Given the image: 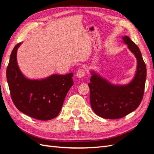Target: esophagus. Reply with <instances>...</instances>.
I'll list each match as a JSON object with an SVG mask.
<instances>
[{
    "mask_svg": "<svg viewBox=\"0 0 154 154\" xmlns=\"http://www.w3.org/2000/svg\"><path fill=\"white\" fill-rule=\"evenodd\" d=\"M85 71L83 69H79L76 72V76L79 78H82L85 76Z\"/></svg>",
    "mask_w": 154,
    "mask_h": 154,
    "instance_id": "34e87169",
    "label": "esophagus"
}]
</instances>
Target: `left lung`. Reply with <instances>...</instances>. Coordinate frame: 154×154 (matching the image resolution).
Here are the masks:
<instances>
[{
	"label": "left lung",
	"mask_w": 154,
	"mask_h": 154,
	"mask_svg": "<svg viewBox=\"0 0 154 154\" xmlns=\"http://www.w3.org/2000/svg\"><path fill=\"white\" fill-rule=\"evenodd\" d=\"M122 42L137 60V68L132 80L126 85H115L94 71L88 85L90 101L95 114L105 119L122 118L136 110L142 101L146 78V67L137 45L128 36Z\"/></svg>",
	"instance_id": "8db88e82"
}]
</instances>
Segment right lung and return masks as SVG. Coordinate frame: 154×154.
Here are the masks:
<instances>
[{
    "mask_svg": "<svg viewBox=\"0 0 154 154\" xmlns=\"http://www.w3.org/2000/svg\"><path fill=\"white\" fill-rule=\"evenodd\" d=\"M22 44L18 43L13 48L6 70L13 103L22 113L32 118L52 119L60 113L67 92L73 85V73L53 74L39 80L27 78L17 63V50Z\"/></svg>",
    "mask_w": 154,
    "mask_h": 154,
    "instance_id": "1",
    "label": "right lung"
}]
</instances>
